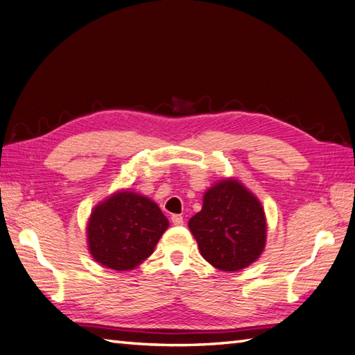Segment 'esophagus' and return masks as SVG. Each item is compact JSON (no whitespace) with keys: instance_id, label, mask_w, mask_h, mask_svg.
Wrapping results in <instances>:
<instances>
[{"instance_id":"34e87169","label":"esophagus","mask_w":355,"mask_h":355,"mask_svg":"<svg viewBox=\"0 0 355 355\" xmlns=\"http://www.w3.org/2000/svg\"><path fill=\"white\" fill-rule=\"evenodd\" d=\"M171 219H172V224H174V225H183L184 224V219L181 215H172Z\"/></svg>"}]
</instances>
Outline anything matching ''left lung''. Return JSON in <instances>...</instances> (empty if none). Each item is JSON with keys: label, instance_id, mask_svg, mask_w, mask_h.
Here are the masks:
<instances>
[{"label": "left lung", "instance_id": "8db88e82", "mask_svg": "<svg viewBox=\"0 0 355 355\" xmlns=\"http://www.w3.org/2000/svg\"><path fill=\"white\" fill-rule=\"evenodd\" d=\"M266 216L259 198L236 178L207 189L202 209L189 219L202 257L224 272L248 268L266 246Z\"/></svg>", "mask_w": 355, "mask_h": 355}]
</instances>
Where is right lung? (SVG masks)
I'll return each instance as SVG.
<instances>
[{"label": "right lung", "mask_w": 355, "mask_h": 355, "mask_svg": "<svg viewBox=\"0 0 355 355\" xmlns=\"http://www.w3.org/2000/svg\"><path fill=\"white\" fill-rule=\"evenodd\" d=\"M168 218L148 196L123 189L107 196L90 213L87 250L96 263L113 270H131L154 252Z\"/></svg>", "instance_id": "right-lung-1"}]
</instances>
